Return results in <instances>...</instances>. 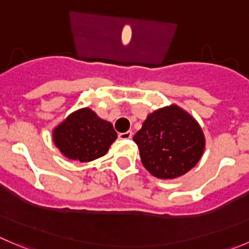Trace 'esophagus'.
<instances>
[{
    "mask_svg": "<svg viewBox=\"0 0 249 249\" xmlns=\"http://www.w3.org/2000/svg\"><path fill=\"white\" fill-rule=\"evenodd\" d=\"M132 136H133V133H132L131 131H128V132H124V133L118 134V138L120 139H131Z\"/></svg>",
    "mask_w": 249,
    "mask_h": 249,
    "instance_id": "34e87169",
    "label": "esophagus"
}]
</instances>
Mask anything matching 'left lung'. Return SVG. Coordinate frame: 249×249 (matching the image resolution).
I'll return each mask as SVG.
<instances>
[{
	"label": "left lung",
	"mask_w": 249,
	"mask_h": 249,
	"mask_svg": "<svg viewBox=\"0 0 249 249\" xmlns=\"http://www.w3.org/2000/svg\"><path fill=\"white\" fill-rule=\"evenodd\" d=\"M133 141L139 148L143 166L161 179L187 174L198 164L205 148L199 123L177 105L148 115Z\"/></svg>",
	"instance_id": "left-lung-1"
}]
</instances>
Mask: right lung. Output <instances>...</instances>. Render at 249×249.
Wrapping results in <instances>:
<instances>
[{
	"label": "right lung",
	"instance_id": "1",
	"mask_svg": "<svg viewBox=\"0 0 249 249\" xmlns=\"http://www.w3.org/2000/svg\"><path fill=\"white\" fill-rule=\"evenodd\" d=\"M116 138L117 133L111 122L101 120L88 107L72 112L52 131L53 143L61 153L80 162L105 155Z\"/></svg>",
	"mask_w": 249,
	"mask_h": 249
}]
</instances>
